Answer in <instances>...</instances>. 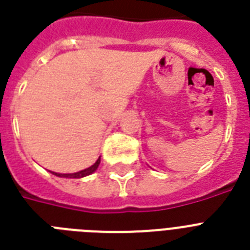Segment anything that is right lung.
I'll list each match as a JSON object with an SVG mask.
<instances>
[{
    "instance_id": "right-lung-1",
    "label": "right lung",
    "mask_w": 250,
    "mask_h": 250,
    "mask_svg": "<svg viewBox=\"0 0 250 250\" xmlns=\"http://www.w3.org/2000/svg\"><path fill=\"white\" fill-rule=\"evenodd\" d=\"M101 162V158H98L96 161V164L92 165L90 167L85 168V170H82V171H78V172H72V174H60V172H52L56 176H60V178H70V179H80V178H84V176H88V175L93 174L94 171L98 168V165Z\"/></svg>"
}]
</instances>
